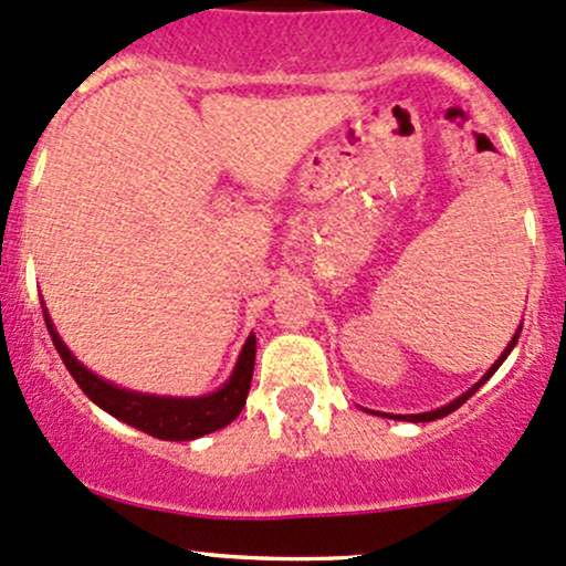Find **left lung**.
<instances>
[{
  "label": "left lung",
  "instance_id": "obj_1",
  "mask_svg": "<svg viewBox=\"0 0 566 566\" xmlns=\"http://www.w3.org/2000/svg\"><path fill=\"white\" fill-rule=\"evenodd\" d=\"M517 335H521V332H517ZM517 335H515V337H512V343H510V346H506V348H504V354H501V357L496 359V365H493V368L485 373V378H482V381H488V378H491V376H493V373H496V368H499V365H501V363H504V359H506V354H510V352H512V346H515V343H517ZM482 381H480V384H482ZM480 384H476V387H474V389H469V392H465V395H460V398H458V400H452V403H450V406H444V409H436V411H428V413H406V417H398V419H409V422H433V419H441V417H447V413H450V411H455V409H460V406H463V403H465V400H469V398H471V395H474V392H476V389H480Z\"/></svg>",
  "mask_w": 566,
  "mask_h": 566
}]
</instances>
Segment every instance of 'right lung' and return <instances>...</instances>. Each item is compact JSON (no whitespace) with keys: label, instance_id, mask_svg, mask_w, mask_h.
I'll return each instance as SVG.
<instances>
[{"label":"right lung","instance_id":"right-lung-1","mask_svg":"<svg viewBox=\"0 0 566 566\" xmlns=\"http://www.w3.org/2000/svg\"><path fill=\"white\" fill-rule=\"evenodd\" d=\"M45 326L51 332V340H54L56 352H60L62 363L70 370V376L75 378L84 395L90 400H95L101 409H106L111 417L122 419V422L133 424V428L144 430V433L155 436L163 441H190L198 439L203 433H212V430L226 428L229 422H234L240 417L244 400H248L250 381H253V365H255V337L250 335L244 343L240 363H237L234 376L229 378L223 389L207 395V398H155V395H138L127 392V389L114 387V384L103 381L95 373H90L73 354L67 352V346L62 343V337L56 335L54 324H51L49 313L43 311Z\"/></svg>","mask_w":566,"mask_h":566}]
</instances>
